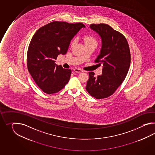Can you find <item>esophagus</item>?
<instances>
[{
  "label": "esophagus",
  "mask_w": 155,
  "mask_h": 155,
  "mask_svg": "<svg viewBox=\"0 0 155 155\" xmlns=\"http://www.w3.org/2000/svg\"><path fill=\"white\" fill-rule=\"evenodd\" d=\"M74 71L77 73H82V72H83V70L80 69H78V68H75V69H74Z\"/></svg>",
  "instance_id": "esophagus-1"
}]
</instances>
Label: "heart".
I'll return each instance as SVG.
<instances>
[{
    "mask_svg": "<svg viewBox=\"0 0 155 155\" xmlns=\"http://www.w3.org/2000/svg\"><path fill=\"white\" fill-rule=\"evenodd\" d=\"M84 41H85V44H95L97 45V40L94 37L91 36V35H87L84 37Z\"/></svg>",
    "mask_w": 155,
    "mask_h": 155,
    "instance_id": "heart-1",
    "label": "heart"
}]
</instances>
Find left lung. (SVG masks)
<instances>
[{"instance_id":"1","label":"left lung","mask_w":155,"mask_h":155,"mask_svg":"<svg viewBox=\"0 0 155 155\" xmlns=\"http://www.w3.org/2000/svg\"><path fill=\"white\" fill-rule=\"evenodd\" d=\"M90 28L101 39V48L95 62L102 65V75L89 72L86 89L96 99L112 95L124 80L130 65V51L125 37L105 24H92Z\"/></svg>"}]
</instances>
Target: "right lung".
Instances as JSON below:
<instances>
[{"mask_svg": "<svg viewBox=\"0 0 155 155\" xmlns=\"http://www.w3.org/2000/svg\"><path fill=\"white\" fill-rule=\"evenodd\" d=\"M81 23L53 21L42 26L33 35L27 53L28 69L34 81L48 94L59 92L69 81L71 70L58 66L55 60L65 55Z\"/></svg>", "mask_w": 155, "mask_h": 155, "instance_id": "right-lung-1", "label": "right lung"}]
</instances>
